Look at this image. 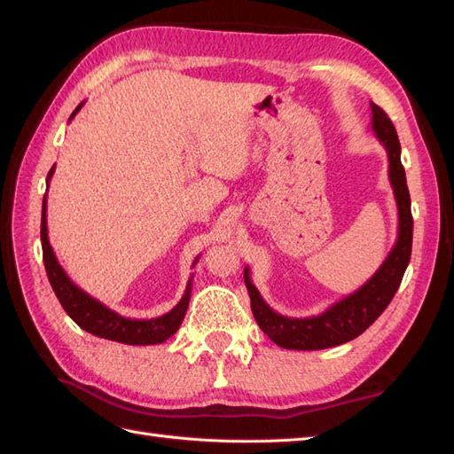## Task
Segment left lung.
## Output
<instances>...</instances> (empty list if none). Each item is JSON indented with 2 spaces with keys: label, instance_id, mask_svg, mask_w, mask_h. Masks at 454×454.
Listing matches in <instances>:
<instances>
[{
  "label": "left lung",
  "instance_id": "left-lung-1",
  "mask_svg": "<svg viewBox=\"0 0 454 454\" xmlns=\"http://www.w3.org/2000/svg\"><path fill=\"white\" fill-rule=\"evenodd\" d=\"M371 130L387 149L388 177L397 204V240L379 270L360 290L342 297L318 316L309 318H290L272 310L259 290L254 286L250 269H244V284L248 287L252 312L263 333L282 348L290 350H322L339 347L362 335L390 305L397 287L402 284L413 246V215H411V197L402 164V145L388 115L371 102Z\"/></svg>",
  "mask_w": 454,
  "mask_h": 454
}]
</instances>
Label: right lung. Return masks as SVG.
Wrapping results in <instances>:
<instances>
[{"label": "right lung", "mask_w": 454, "mask_h": 454, "mask_svg": "<svg viewBox=\"0 0 454 454\" xmlns=\"http://www.w3.org/2000/svg\"><path fill=\"white\" fill-rule=\"evenodd\" d=\"M83 104L85 102H81L75 107L70 121L77 115V112L83 107ZM52 174H54V167L47 174V189H49ZM41 246H43L45 270L54 294H57L60 305L64 307L67 316H70L81 329H85V332L107 340L122 342V345L144 347V345H159V342L170 339L177 329H180L189 307L191 287H193L195 274H191V278L185 286L184 297L170 312L159 316V318H149V320L125 318V316L117 314L115 310L100 303L98 299H94L87 292L81 290V287L75 282H72V278L67 277L66 270L59 263L57 255L52 252V246L49 242V232H47V193L43 197V210H41ZM197 261H199V255L193 261V267L197 265Z\"/></svg>", "instance_id": "1"}]
</instances>
